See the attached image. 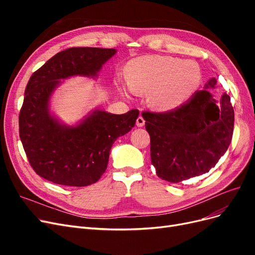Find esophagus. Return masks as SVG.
<instances>
[{"instance_id":"esophagus-1","label":"esophagus","mask_w":255,"mask_h":255,"mask_svg":"<svg viewBox=\"0 0 255 255\" xmlns=\"http://www.w3.org/2000/svg\"><path fill=\"white\" fill-rule=\"evenodd\" d=\"M136 126L139 127V128H141V127L144 126V119L141 117V116H139V117L137 118V120H136Z\"/></svg>"}]
</instances>
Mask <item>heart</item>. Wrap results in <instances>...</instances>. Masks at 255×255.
Returning a JSON list of instances; mask_svg holds the SVG:
<instances>
[{
    "label": "heart",
    "mask_w": 255,
    "mask_h": 255,
    "mask_svg": "<svg viewBox=\"0 0 255 255\" xmlns=\"http://www.w3.org/2000/svg\"><path fill=\"white\" fill-rule=\"evenodd\" d=\"M201 70L194 60L171 56L141 57L128 67V84L137 94H149L154 109H175L194 95L201 83Z\"/></svg>",
    "instance_id": "obj_1"
}]
</instances>
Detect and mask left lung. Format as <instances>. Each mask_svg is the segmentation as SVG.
<instances>
[{
	"instance_id": "obj_1",
	"label": "left lung",
	"mask_w": 255,
	"mask_h": 255,
	"mask_svg": "<svg viewBox=\"0 0 255 255\" xmlns=\"http://www.w3.org/2000/svg\"><path fill=\"white\" fill-rule=\"evenodd\" d=\"M212 78L186 103L166 113L143 112L151 139V164L165 181L179 183L207 173L232 140L234 110L230 96L215 100Z\"/></svg>"
}]
</instances>
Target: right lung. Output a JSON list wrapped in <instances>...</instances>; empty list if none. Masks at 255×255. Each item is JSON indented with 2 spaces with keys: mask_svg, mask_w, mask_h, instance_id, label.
Segmentation results:
<instances>
[{
  "mask_svg": "<svg viewBox=\"0 0 255 255\" xmlns=\"http://www.w3.org/2000/svg\"><path fill=\"white\" fill-rule=\"evenodd\" d=\"M117 50L70 48L57 53L33 73L19 115L20 139L30 166L43 179L66 186H88L105 172L112 145L135 126L139 112L115 115L96 109L75 126L60 122L50 101L61 81L95 79Z\"/></svg>",
  "mask_w": 255,
  "mask_h": 255,
  "instance_id": "obj_1",
  "label": "right lung"
}]
</instances>
